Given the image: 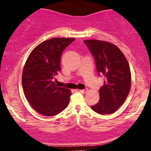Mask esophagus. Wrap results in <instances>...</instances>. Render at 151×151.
<instances>
[{
    "label": "esophagus",
    "instance_id": "obj_1",
    "mask_svg": "<svg viewBox=\"0 0 151 151\" xmlns=\"http://www.w3.org/2000/svg\"><path fill=\"white\" fill-rule=\"evenodd\" d=\"M79 91L80 93H85L87 92V89H81V90H79Z\"/></svg>",
    "mask_w": 151,
    "mask_h": 151
}]
</instances>
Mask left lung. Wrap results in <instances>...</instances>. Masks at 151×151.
Segmentation results:
<instances>
[{"instance_id": "8db88e82", "label": "left lung", "mask_w": 151, "mask_h": 151, "mask_svg": "<svg viewBox=\"0 0 151 151\" xmlns=\"http://www.w3.org/2000/svg\"><path fill=\"white\" fill-rule=\"evenodd\" d=\"M84 42L95 59L97 72L106 77L99 90V101L91 108L102 115L113 114L124 104L131 89L129 62L113 43L99 40H86Z\"/></svg>"}]
</instances>
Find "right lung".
<instances>
[{
  "label": "right lung",
  "instance_id": "right-lung-1",
  "mask_svg": "<svg viewBox=\"0 0 151 151\" xmlns=\"http://www.w3.org/2000/svg\"><path fill=\"white\" fill-rule=\"evenodd\" d=\"M75 38L55 37L32 50L24 65L22 85L32 109L45 116H53L67 108L72 94L69 89L58 86L53 78L61 70L63 50Z\"/></svg>",
  "mask_w": 151,
  "mask_h": 151
}]
</instances>
